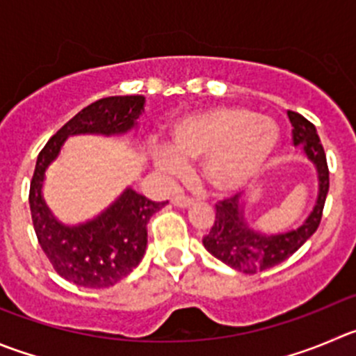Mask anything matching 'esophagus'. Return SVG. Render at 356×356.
Masks as SVG:
<instances>
[{
    "instance_id": "1",
    "label": "esophagus",
    "mask_w": 356,
    "mask_h": 356,
    "mask_svg": "<svg viewBox=\"0 0 356 356\" xmlns=\"http://www.w3.org/2000/svg\"><path fill=\"white\" fill-rule=\"evenodd\" d=\"M172 204L178 206V208H188L191 204H194V199H192L191 195L178 194L175 199H172Z\"/></svg>"
}]
</instances>
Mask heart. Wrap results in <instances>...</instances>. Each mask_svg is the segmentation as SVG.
Here are the masks:
<instances>
[{"label": "heart", "mask_w": 356, "mask_h": 356, "mask_svg": "<svg viewBox=\"0 0 356 356\" xmlns=\"http://www.w3.org/2000/svg\"><path fill=\"white\" fill-rule=\"evenodd\" d=\"M282 134L269 118L239 106H216L181 118L172 129V150L162 148L155 164L169 176H181L185 162H202L208 184L232 194L252 184L267 168Z\"/></svg>", "instance_id": "heart-1"}]
</instances>
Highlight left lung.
<instances>
[{"label": "left lung", "instance_id": "8db88e82", "mask_svg": "<svg viewBox=\"0 0 356 356\" xmlns=\"http://www.w3.org/2000/svg\"><path fill=\"white\" fill-rule=\"evenodd\" d=\"M289 118L293 127V145L302 147L304 155L316 168V204L307 218L292 231L266 234V232L255 231L246 223L245 215H243L245 208H243V202H239L238 195L220 201L215 206V223L211 225V231L202 238V245L213 257L241 273L255 274L282 264L316 232L321 222L325 199L328 194V165L325 150L318 138L316 127L307 118L290 110Z\"/></svg>", "mask_w": 356, "mask_h": 356}]
</instances>
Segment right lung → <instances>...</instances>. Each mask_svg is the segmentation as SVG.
<instances>
[{
	"label": "right lung",
	"mask_w": 356,
	"mask_h": 356,
	"mask_svg": "<svg viewBox=\"0 0 356 356\" xmlns=\"http://www.w3.org/2000/svg\"><path fill=\"white\" fill-rule=\"evenodd\" d=\"M143 111V96H111L94 101L66 122L38 155L29 188L36 238L57 274L74 285L106 289L133 273L147 250L148 220L168 201H150L127 187L96 218L79 225H64L43 201L45 171L70 136L127 134L136 127Z\"/></svg>",
	"instance_id": "add662e5"
}]
</instances>
